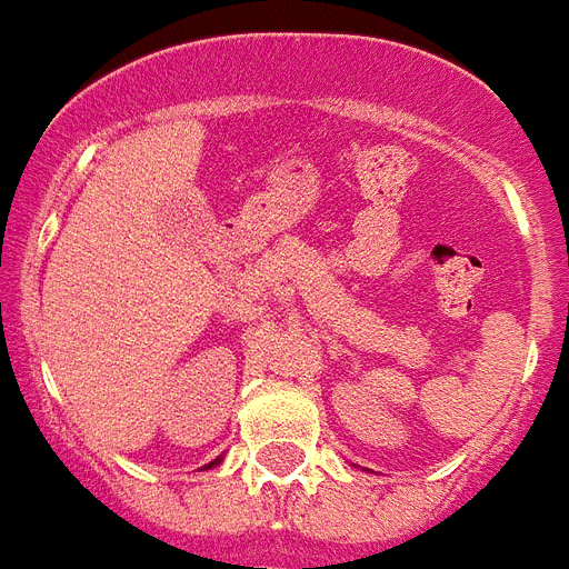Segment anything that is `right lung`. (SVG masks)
Wrapping results in <instances>:
<instances>
[{
    "instance_id": "right-lung-1",
    "label": "right lung",
    "mask_w": 569,
    "mask_h": 569,
    "mask_svg": "<svg viewBox=\"0 0 569 569\" xmlns=\"http://www.w3.org/2000/svg\"><path fill=\"white\" fill-rule=\"evenodd\" d=\"M219 460H222V457H217V460L208 462V466H204V469H213V466H219Z\"/></svg>"
}]
</instances>
